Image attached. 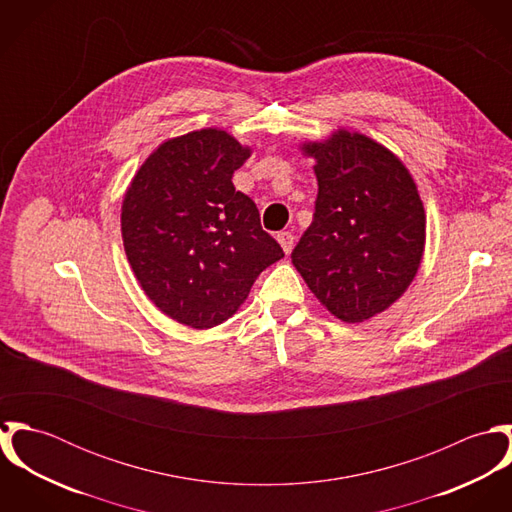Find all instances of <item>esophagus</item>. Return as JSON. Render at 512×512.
<instances>
[{"instance_id":"1","label":"esophagus","mask_w":512,"mask_h":512,"mask_svg":"<svg viewBox=\"0 0 512 512\" xmlns=\"http://www.w3.org/2000/svg\"><path fill=\"white\" fill-rule=\"evenodd\" d=\"M293 240H295V236H293L292 232H278V242L282 244V248H284L286 254L292 252Z\"/></svg>"}]
</instances>
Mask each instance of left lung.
Wrapping results in <instances>:
<instances>
[{
  "instance_id": "left-lung-1",
  "label": "left lung",
  "mask_w": 512,
  "mask_h": 512,
  "mask_svg": "<svg viewBox=\"0 0 512 512\" xmlns=\"http://www.w3.org/2000/svg\"><path fill=\"white\" fill-rule=\"evenodd\" d=\"M303 149L317 161L319 191L293 266L335 317L361 323L414 280L426 240L424 207L402 161L366 136L339 132Z\"/></svg>"
}]
</instances>
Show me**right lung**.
I'll use <instances>...</instances> for the list:
<instances>
[{"label": "right lung", "mask_w": 512, "mask_h": 512, "mask_svg": "<svg viewBox=\"0 0 512 512\" xmlns=\"http://www.w3.org/2000/svg\"><path fill=\"white\" fill-rule=\"evenodd\" d=\"M222 130L157 147L122 205V238L147 297L171 319L209 329L248 297L282 246L262 228L254 201L232 185L248 159Z\"/></svg>", "instance_id": "add662e5"}]
</instances>
